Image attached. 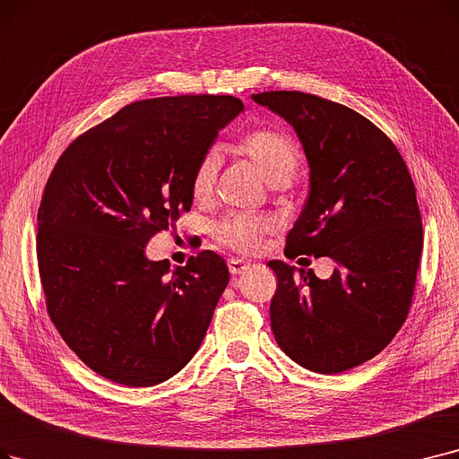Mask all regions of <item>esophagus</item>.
<instances>
[{"label":"esophagus","mask_w":459,"mask_h":459,"mask_svg":"<svg viewBox=\"0 0 459 459\" xmlns=\"http://www.w3.org/2000/svg\"><path fill=\"white\" fill-rule=\"evenodd\" d=\"M247 268H249V264L244 263L242 258H229V270H230L232 275H240V273H244Z\"/></svg>","instance_id":"esophagus-1"}]
</instances>
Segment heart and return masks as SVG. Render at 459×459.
Instances as JSON below:
<instances>
[{"instance_id":"1","label":"heart","mask_w":459,"mask_h":459,"mask_svg":"<svg viewBox=\"0 0 459 459\" xmlns=\"http://www.w3.org/2000/svg\"><path fill=\"white\" fill-rule=\"evenodd\" d=\"M234 152L246 157L270 186L289 184L302 161L300 146L294 138L275 127H258L247 131L234 144ZM219 172V157L215 152H206L198 159L189 180L193 201L206 203L213 193ZM270 232V221L261 215L232 213L213 229V238L219 246L230 251L253 255L263 246Z\"/></svg>"}]
</instances>
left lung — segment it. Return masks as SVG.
Instances as JSON below:
<instances>
[{
	"instance_id": "obj_1",
	"label": "left lung",
	"mask_w": 459,
	"mask_h": 459,
	"mask_svg": "<svg viewBox=\"0 0 459 459\" xmlns=\"http://www.w3.org/2000/svg\"><path fill=\"white\" fill-rule=\"evenodd\" d=\"M258 105L294 127L309 163V198L285 255L330 256V279L281 261L270 323L277 345L316 373H342L381 352L409 315L422 219L402 153L356 110L302 91H263Z\"/></svg>"
}]
</instances>
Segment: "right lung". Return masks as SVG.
Instances as JSON below:
<instances>
[{
  "mask_svg": "<svg viewBox=\"0 0 459 459\" xmlns=\"http://www.w3.org/2000/svg\"><path fill=\"white\" fill-rule=\"evenodd\" d=\"M244 110L232 95L126 105L76 136L39 206L37 258L47 311L69 349L101 377L153 386L201 347L229 268L213 251L186 266L148 261L152 236L191 210V172Z\"/></svg>",
  "mask_w": 459,
  "mask_h": 459,
  "instance_id": "1",
  "label": "right lung"
}]
</instances>
